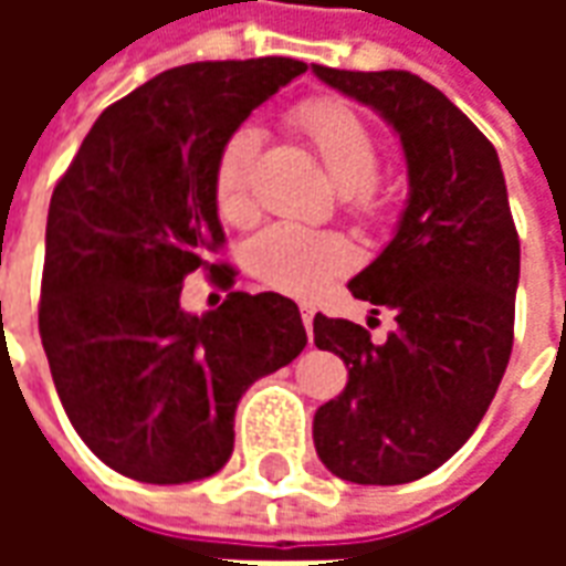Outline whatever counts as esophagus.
<instances>
[{"instance_id":"esophagus-1","label":"esophagus","mask_w":566,"mask_h":566,"mask_svg":"<svg viewBox=\"0 0 566 566\" xmlns=\"http://www.w3.org/2000/svg\"><path fill=\"white\" fill-rule=\"evenodd\" d=\"M300 315H303V324H306V331L312 333V321H315V308H312V306H300Z\"/></svg>"}]
</instances>
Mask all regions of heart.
Returning <instances> with one entry per match:
<instances>
[{"instance_id": "heart-1", "label": "heart", "mask_w": 566, "mask_h": 566, "mask_svg": "<svg viewBox=\"0 0 566 566\" xmlns=\"http://www.w3.org/2000/svg\"><path fill=\"white\" fill-rule=\"evenodd\" d=\"M294 127L306 136L348 209L360 218H376L385 209L379 178V142L369 124L343 99L315 96L294 108ZM260 154V133L251 124L235 127L221 142L211 169V197L227 223H248L254 214L251 181ZM248 266L260 282L284 294L312 296L355 266V248L339 233L308 230L300 223H272L248 245Z\"/></svg>"}]
</instances>
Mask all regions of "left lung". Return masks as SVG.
<instances>
[{
	"label": "left lung",
	"mask_w": 566,
	"mask_h": 566,
	"mask_svg": "<svg viewBox=\"0 0 566 566\" xmlns=\"http://www.w3.org/2000/svg\"><path fill=\"white\" fill-rule=\"evenodd\" d=\"M312 72L379 112L409 169L397 233L348 282L391 308L397 331L376 345L355 321L315 315V345L343 357L348 385L315 412L312 437L345 482L403 485L449 461L497 394L522 248L497 150L446 93L403 69Z\"/></svg>",
	"instance_id": "left-lung-1"
}]
</instances>
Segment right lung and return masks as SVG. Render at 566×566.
<instances>
[{
    "instance_id": "obj_1",
    "label": "right lung",
    "mask_w": 566,
    "mask_h": 566,
    "mask_svg": "<svg viewBox=\"0 0 566 566\" xmlns=\"http://www.w3.org/2000/svg\"><path fill=\"white\" fill-rule=\"evenodd\" d=\"M306 72L291 56L187 63L108 105L56 181L39 333L60 403L120 475L181 485L233 454L242 394L306 348L294 300L231 291L187 316L180 284L223 248L211 169L221 142Z\"/></svg>"
}]
</instances>
